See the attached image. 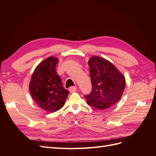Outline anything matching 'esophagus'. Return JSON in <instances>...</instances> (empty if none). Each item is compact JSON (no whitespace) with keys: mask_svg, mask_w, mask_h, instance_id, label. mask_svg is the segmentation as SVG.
Wrapping results in <instances>:
<instances>
[{"mask_svg":"<svg viewBox=\"0 0 156 156\" xmlns=\"http://www.w3.org/2000/svg\"><path fill=\"white\" fill-rule=\"evenodd\" d=\"M69 92H70L71 93H73V92H76V90H77V87H70L69 89Z\"/></svg>","mask_w":156,"mask_h":156,"instance_id":"obj_1","label":"esophagus"}]
</instances>
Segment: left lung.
<instances>
[{
	"label": "left lung",
	"instance_id": "8db88e82",
	"mask_svg": "<svg viewBox=\"0 0 156 156\" xmlns=\"http://www.w3.org/2000/svg\"><path fill=\"white\" fill-rule=\"evenodd\" d=\"M91 93L85 96L87 103L99 110H105L120 100L124 92L126 79L109 61L98 56L89 59Z\"/></svg>",
	"mask_w": 156,
	"mask_h": 156
}]
</instances>
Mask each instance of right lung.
<instances>
[{"label": "right lung", "instance_id": "1", "mask_svg": "<svg viewBox=\"0 0 156 156\" xmlns=\"http://www.w3.org/2000/svg\"><path fill=\"white\" fill-rule=\"evenodd\" d=\"M57 58L49 56L35 68L29 84L33 100L43 110L54 112L62 108L69 94L56 72Z\"/></svg>", "mask_w": 156, "mask_h": 156}]
</instances>
